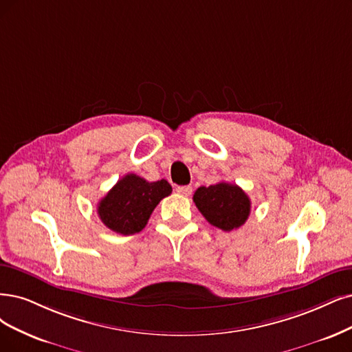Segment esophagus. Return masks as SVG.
<instances>
[{
	"instance_id": "obj_1",
	"label": "esophagus",
	"mask_w": 352,
	"mask_h": 352,
	"mask_svg": "<svg viewBox=\"0 0 352 352\" xmlns=\"http://www.w3.org/2000/svg\"><path fill=\"white\" fill-rule=\"evenodd\" d=\"M175 191L178 192V194H181V196H190L191 194V191H192V188L190 187V186H178L177 188H175Z\"/></svg>"
}]
</instances>
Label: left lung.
Wrapping results in <instances>:
<instances>
[{"label":"left lung","mask_w":352,"mask_h":352,"mask_svg":"<svg viewBox=\"0 0 352 352\" xmlns=\"http://www.w3.org/2000/svg\"><path fill=\"white\" fill-rule=\"evenodd\" d=\"M192 200L207 222L225 232L241 228L251 213V200L246 192L236 184L223 181L197 188Z\"/></svg>","instance_id":"8db88e82"}]
</instances>
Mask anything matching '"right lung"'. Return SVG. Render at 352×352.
<instances>
[{"mask_svg":"<svg viewBox=\"0 0 352 352\" xmlns=\"http://www.w3.org/2000/svg\"><path fill=\"white\" fill-rule=\"evenodd\" d=\"M171 191L166 179L149 183L136 174H127L100 200L98 217L113 232L133 235L146 226L155 207Z\"/></svg>","mask_w":352,"mask_h":352,"instance_id":"add662e5","label":"right lung"}]
</instances>
